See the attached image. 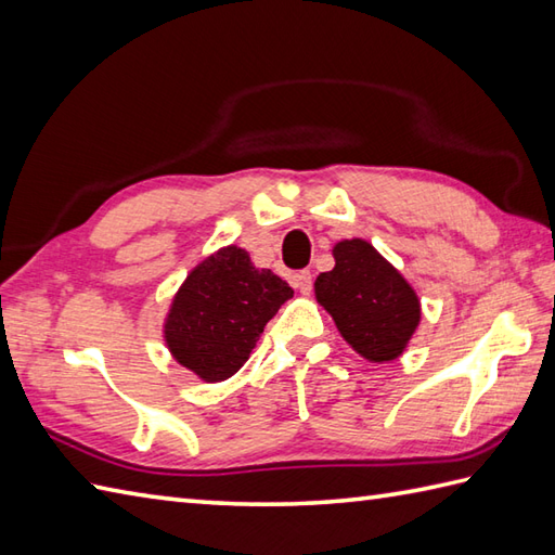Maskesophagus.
Listing matches in <instances>:
<instances>
[{"label":"esophagus","mask_w":555,"mask_h":555,"mask_svg":"<svg viewBox=\"0 0 555 555\" xmlns=\"http://www.w3.org/2000/svg\"><path fill=\"white\" fill-rule=\"evenodd\" d=\"M291 283L295 288H298L302 295H309V291H312V274L309 272H298L295 274L293 279H291Z\"/></svg>","instance_id":"esophagus-1"}]
</instances>
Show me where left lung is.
I'll return each instance as SVG.
<instances>
[{"label":"left lung","mask_w":555,"mask_h":555,"mask_svg":"<svg viewBox=\"0 0 555 555\" xmlns=\"http://www.w3.org/2000/svg\"><path fill=\"white\" fill-rule=\"evenodd\" d=\"M333 257L336 267L314 281L317 302L357 354L373 364L392 362L418 328V295L369 241H340Z\"/></svg>","instance_id":"1"}]
</instances>
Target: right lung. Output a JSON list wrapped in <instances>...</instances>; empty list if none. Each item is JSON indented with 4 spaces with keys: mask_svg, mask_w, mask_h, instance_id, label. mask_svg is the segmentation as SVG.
Returning <instances> with one entry per match:
<instances>
[{
    "mask_svg": "<svg viewBox=\"0 0 555 555\" xmlns=\"http://www.w3.org/2000/svg\"><path fill=\"white\" fill-rule=\"evenodd\" d=\"M288 298L293 288L272 269H257L238 246L219 248L179 286L163 326L167 350L205 383L227 380Z\"/></svg>",
    "mask_w": 555,
    "mask_h": 555,
    "instance_id": "obj_1",
    "label": "right lung"
}]
</instances>
